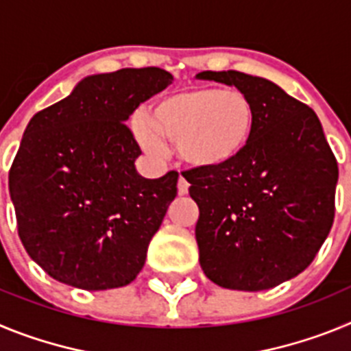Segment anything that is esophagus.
<instances>
[{
    "instance_id": "34e87169",
    "label": "esophagus",
    "mask_w": 351,
    "mask_h": 351,
    "mask_svg": "<svg viewBox=\"0 0 351 351\" xmlns=\"http://www.w3.org/2000/svg\"><path fill=\"white\" fill-rule=\"evenodd\" d=\"M188 190H190V182L186 181L182 176H179V181H178V191L179 195H188Z\"/></svg>"
}]
</instances>
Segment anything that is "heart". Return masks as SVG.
<instances>
[{"instance_id": "obj_1", "label": "heart", "mask_w": 351, "mask_h": 351, "mask_svg": "<svg viewBox=\"0 0 351 351\" xmlns=\"http://www.w3.org/2000/svg\"><path fill=\"white\" fill-rule=\"evenodd\" d=\"M256 128V107L239 89L190 88L172 93L149 107L147 117L133 121V133L151 154L173 142L186 165L219 170L232 165L250 145Z\"/></svg>"}]
</instances>
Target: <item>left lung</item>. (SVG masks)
Masks as SVG:
<instances>
[{"label": "left lung", "instance_id": "1", "mask_svg": "<svg viewBox=\"0 0 351 351\" xmlns=\"http://www.w3.org/2000/svg\"><path fill=\"white\" fill-rule=\"evenodd\" d=\"M235 86L256 107L241 156L219 170L186 173L200 216V267L213 283L258 291L295 278L332 228L337 161L313 108L280 86L243 71H200Z\"/></svg>", "mask_w": 351, "mask_h": 351}]
</instances>
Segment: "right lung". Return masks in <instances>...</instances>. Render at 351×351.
Returning a JSON list of instances; mask_svg holds the SVG:
<instances>
[{
	"mask_svg": "<svg viewBox=\"0 0 351 351\" xmlns=\"http://www.w3.org/2000/svg\"><path fill=\"white\" fill-rule=\"evenodd\" d=\"M156 66L80 80L31 117L8 173L19 237L51 278L82 290L126 287L178 195L176 170L145 179L125 121L172 84Z\"/></svg>",
	"mask_w": 351,
	"mask_h": 351,
	"instance_id": "right-lung-1",
	"label": "right lung"
}]
</instances>
